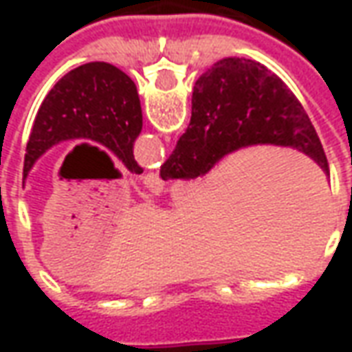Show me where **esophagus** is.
Returning a JSON list of instances; mask_svg holds the SVG:
<instances>
[{
	"instance_id": "obj_1",
	"label": "esophagus",
	"mask_w": 352,
	"mask_h": 352,
	"mask_svg": "<svg viewBox=\"0 0 352 352\" xmlns=\"http://www.w3.org/2000/svg\"><path fill=\"white\" fill-rule=\"evenodd\" d=\"M143 184H145V188L151 192L153 196H160L162 192H164V186H166L164 181L160 179V175L154 173V171L153 173H146V175L143 177Z\"/></svg>"
}]
</instances>
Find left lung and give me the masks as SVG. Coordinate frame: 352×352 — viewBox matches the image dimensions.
I'll use <instances>...</instances> for the list:
<instances>
[{
  "label": "left lung",
  "instance_id": "left-lung-1",
  "mask_svg": "<svg viewBox=\"0 0 352 352\" xmlns=\"http://www.w3.org/2000/svg\"><path fill=\"white\" fill-rule=\"evenodd\" d=\"M143 113L133 80L107 62H90L65 73L47 94L35 116L24 158V183L35 162L52 146L88 139L109 148L131 173H143L133 141Z\"/></svg>",
  "mask_w": 352,
  "mask_h": 352
}]
</instances>
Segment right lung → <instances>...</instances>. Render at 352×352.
Wrapping results in <instances>:
<instances>
[{
  "mask_svg": "<svg viewBox=\"0 0 352 352\" xmlns=\"http://www.w3.org/2000/svg\"><path fill=\"white\" fill-rule=\"evenodd\" d=\"M254 145L288 146L328 162L309 116L283 80L249 58H222L192 92L190 124L160 168V177L196 179L228 154Z\"/></svg>",
  "mask_w": 352,
  "mask_h": 352,
  "instance_id": "obj_1",
  "label": "right lung"
}]
</instances>
